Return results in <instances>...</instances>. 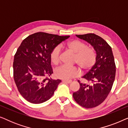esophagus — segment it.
<instances>
[{
	"instance_id": "esophagus-1",
	"label": "esophagus",
	"mask_w": 128,
	"mask_h": 128,
	"mask_svg": "<svg viewBox=\"0 0 128 128\" xmlns=\"http://www.w3.org/2000/svg\"><path fill=\"white\" fill-rule=\"evenodd\" d=\"M62 82H64V83H72V80H62Z\"/></svg>"
}]
</instances>
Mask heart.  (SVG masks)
I'll list each match as a JSON object with an SVG mask.
<instances>
[{
  "instance_id": "b5f03b06",
  "label": "heart",
  "mask_w": 128,
  "mask_h": 128,
  "mask_svg": "<svg viewBox=\"0 0 128 128\" xmlns=\"http://www.w3.org/2000/svg\"><path fill=\"white\" fill-rule=\"evenodd\" d=\"M65 46L74 54V62L76 63L83 70H88L95 64L97 54L93 48L87 47L83 42L76 40L68 42ZM60 53V47L59 45L55 46L50 52V60L54 64H56L59 63ZM55 74L58 78L69 80L78 76L79 71L75 67L63 64L55 69Z\"/></svg>"
}]
</instances>
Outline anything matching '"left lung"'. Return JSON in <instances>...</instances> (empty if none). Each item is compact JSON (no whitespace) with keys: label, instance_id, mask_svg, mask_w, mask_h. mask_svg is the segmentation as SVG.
I'll list each match as a JSON object with an SVG mask.
<instances>
[{"label":"left lung","instance_id":"obj_1","mask_svg":"<svg viewBox=\"0 0 128 128\" xmlns=\"http://www.w3.org/2000/svg\"><path fill=\"white\" fill-rule=\"evenodd\" d=\"M76 36L93 46L97 60L93 67L82 77L89 84L78 80L80 88L73 92V97L80 106L92 108L104 102L111 90L116 73L114 57L111 47L101 36L92 33Z\"/></svg>","mask_w":128,"mask_h":128}]
</instances>
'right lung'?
Segmentation results:
<instances>
[{
    "label": "right lung",
    "instance_id": "obj_1",
    "mask_svg": "<svg viewBox=\"0 0 128 128\" xmlns=\"http://www.w3.org/2000/svg\"><path fill=\"white\" fill-rule=\"evenodd\" d=\"M69 36L36 32L25 38L17 49L13 78L19 92L28 102L40 104L54 95L61 80L50 78L53 73L50 52Z\"/></svg>",
    "mask_w": 128,
    "mask_h": 128
}]
</instances>
